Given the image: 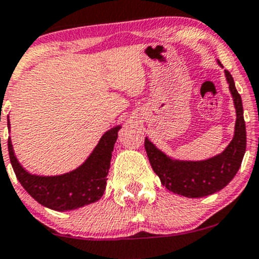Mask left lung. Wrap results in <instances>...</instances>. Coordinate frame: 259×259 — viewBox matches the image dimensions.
<instances>
[{
    "label": "left lung",
    "mask_w": 259,
    "mask_h": 259,
    "mask_svg": "<svg viewBox=\"0 0 259 259\" xmlns=\"http://www.w3.org/2000/svg\"><path fill=\"white\" fill-rule=\"evenodd\" d=\"M218 64L222 66L219 60ZM224 74L233 98L237 117L233 139L222 153L204 160H182L169 156L149 138H145V150L154 173L159 177L161 184L174 194L187 198L207 197L228 185L241 168L247 145L242 98L229 71L224 70Z\"/></svg>",
    "instance_id": "left-lung-1"
}]
</instances>
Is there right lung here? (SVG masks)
<instances>
[{"mask_svg": "<svg viewBox=\"0 0 259 259\" xmlns=\"http://www.w3.org/2000/svg\"><path fill=\"white\" fill-rule=\"evenodd\" d=\"M7 126L11 129L10 119H7ZM120 129L121 125H117L104 133L86 160L69 173L38 176L27 171L15 155L11 138H9L10 160L18 182L36 202L52 210H74L98 202L104 195Z\"/></svg>", "mask_w": 259, "mask_h": 259, "instance_id": "1", "label": "right lung"}]
</instances>
